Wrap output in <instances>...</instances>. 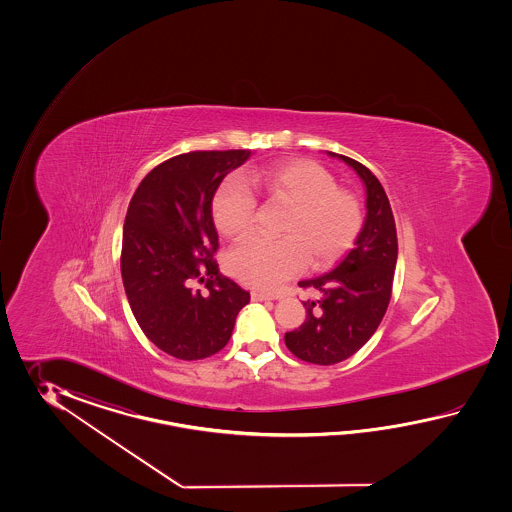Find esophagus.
Wrapping results in <instances>:
<instances>
[{"label": "esophagus", "mask_w": 512, "mask_h": 512, "mask_svg": "<svg viewBox=\"0 0 512 512\" xmlns=\"http://www.w3.org/2000/svg\"><path fill=\"white\" fill-rule=\"evenodd\" d=\"M252 302H263V300H271L269 294L260 293V291H252L251 293Z\"/></svg>", "instance_id": "1"}]
</instances>
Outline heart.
I'll return each instance as SVG.
<instances>
[{"label": "heart", "mask_w": 512, "mask_h": 512, "mask_svg": "<svg viewBox=\"0 0 512 512\" xmlns=\"http://www.w3.org/2000/svg\"><path fill=\"white\" fill-rule=\"evenodd\" d=\"M247 183L269 199L289 205L280 240L252 236L229 252V271L241 283L271 291L302 271L305 263L324 267L353 245L362 229V207L355 194L337 188L324 166L294 159L252 168ZM256 216V197L240 179L230 177L212 201V218L221 236L240 238Z\"/></svg>", "instance_id": "1"}]
</instances>
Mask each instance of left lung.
I'll return each mask as SVG.
<instances>
[{
	"label": "left lung",
	"mask_w": 512,
	"mask_h": 512,
	"mask_svg": "<svg viewBox=\"0 0 512 512\" xmlns=\"http://www.w3.org/2000/svg\"><path fill=\"white\" fill-rule=\"evenodd\" d=\"M349 164L366 186V221L355 249L333 271L298 283L316 293L305 300V322L285 333V346L305 362L331 366L355 355L377 331L392 298L397 230L379 179L355 159L329 152Z\"/></svg>",
	"instance_id": "8db88e82"
}]
</instances>
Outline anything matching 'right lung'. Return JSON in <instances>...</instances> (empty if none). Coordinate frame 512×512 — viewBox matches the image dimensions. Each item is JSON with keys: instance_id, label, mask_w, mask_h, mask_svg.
<instances>
[{"instance_id": "right-lung-1", "label": "right lung", "mask_w": 512, "mask_h": 512, "mask_svg": "<svg viewBox=\"0 0 512 512\" xmlns=\"http://www.w3.org/2000/svg\"><path fill=\"white\" fill-rule=\"evenodd\" d=\"M249 150L188 152L155 166L131 197L120 272L142 333L175 359H207L229 342L251 294L219 272L212 197ZM205 282L203 295L193 285Z\"/></svg>"}]
</instances>
